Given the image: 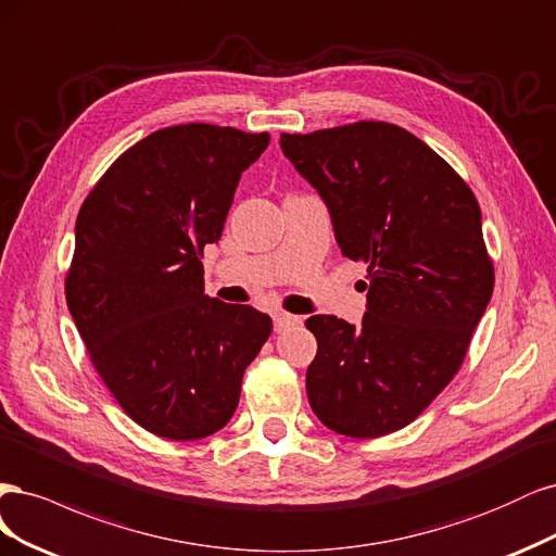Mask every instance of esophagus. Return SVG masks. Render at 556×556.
Instances as JSON below:
<instances>
[{
    "label": "esophagus",
    "mask_w": 556,
    "mask_h": 556,
    "mask_svg": "<svg viewBox=\"0 0 556 556\" xmlns=\"http://www.w3.org/2000/svg\"><path fill=\"white\" fill-rule=\"evenodd\" d=\"M300 324H302L300 316L286 314V312H277V314H275V330H277V332H283V330H289V328L300 326Z\"/></svg>",
    "instance_id": "1"
}]
</instances>
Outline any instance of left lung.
<instances>
[{
	"instance_id": "left-lung-1",
	"label": "left lung",
	"mask_w": 556,
	"mask_h": 556,
	"mask_svg": "<svg viewBox=\"0 0 556 556\" xmlns=\"http://www.w3.org/2000/svg\"><path fill=\"white\" fill-rule=\"evenodd\" d=\"M281 152L328 205L334 240L367 263L361 326L318 314L307 397L332 432L376 439L416 420L453 381L485 314L494 265L467 182L388 122L281 134Z\"/></svg>"
}]
</instances>
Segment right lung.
<instances>
[{
	"instance_id": "right-lung-1",
	"label": "right lung",
	"mask_w": 556,
	"mask_h": 556,
	"mask_svg": "<svg viewBox=\"0 0 556 556\" xmlns=\"http://www.w3.org/2000/svg\"><path fill=\"white\" fill-rule=\"evenodd\" d=\"M267 142L199 122L159 129L103 173L78 212L68 312L105 388L156 437L219 432L273 332L267 314L205 295L201 263Z\"/></svg>"
}]
</instances>
